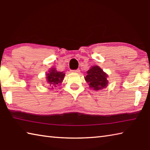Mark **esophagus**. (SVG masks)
<instances>
[{"label": "esophagus", "instance_id": "obj_1", "mask_svg": "<svg viewBox=\"0 0 150 150\" xmlns=\"http://www.w3.org/2000/svg\"><path fill=\"white\" fill-rule=\"evenodd\" d=\"M71 71L73 72V73H79L80 72V70L79 69H75V70H73V71Z\"/></svg>", "mask_w": 150, "mask_h": 150}]
</instances>
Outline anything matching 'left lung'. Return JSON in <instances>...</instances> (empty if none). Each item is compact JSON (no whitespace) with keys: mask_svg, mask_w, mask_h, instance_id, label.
<instances>
[{"mask_svg":"<svg viewBox=\"0 0 150 150\" xmlns=\"http://www.w3.org/2000/svg\"><path fill=\"white\" fill-rule=\"evenodd\" d=\"M87 75L84 79L88 83L90 87L95 91L105 88L108 85V75L98 66H92L87 71Z\"/></svg>","mask_w":150,"mask_h":150,"instance_id":"left-lung-1","label":"left lung"}]
</instances>
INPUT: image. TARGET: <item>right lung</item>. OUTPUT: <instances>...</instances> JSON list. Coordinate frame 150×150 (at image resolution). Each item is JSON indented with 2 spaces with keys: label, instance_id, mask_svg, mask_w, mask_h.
I'll use <instances>...</instances> for the list:
<instances>
[{
  "label": "right lung",
  "instance_id": "add662e5",
  "mask_svg": "<svg viewBox=\"0 0 150 150\" xmlns=\"http://www.w3.org/2000/svg\"><path fill=\"white\" fill-rule=\"evenodd\" d=\"M65 73L58 71L56 68H52L47 73V83L50 86L56 87L60 84L64 80Z\"/></svg>",
  "mask_w": 150,
  "mask_h": 150
}]
</instances>
